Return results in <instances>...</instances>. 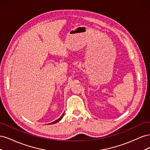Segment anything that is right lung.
Wrapping results in <instances>:
<instances>
[{
	"mask_svg": "<svg viewBox=\"0 0 150 150\" xmlns=\"http://www.w3.org/2000/svg\"><path fill=\"white\" fill-rule=\"evenodd\" d=\"M64 113H63V114H62V115L61 116V117H60V118H59L58 120H57L56 121H54V122H51V123H49V125H52V124H54V123H56V122H58V121H59L62 118V117H63V116H64ZM49 125V124H48Z\"/></svg>",
	"mask_w": 150,
	"mask_h": 150,
	"instance_id": "1",
	"label": "right lung"
}]
</instances>
